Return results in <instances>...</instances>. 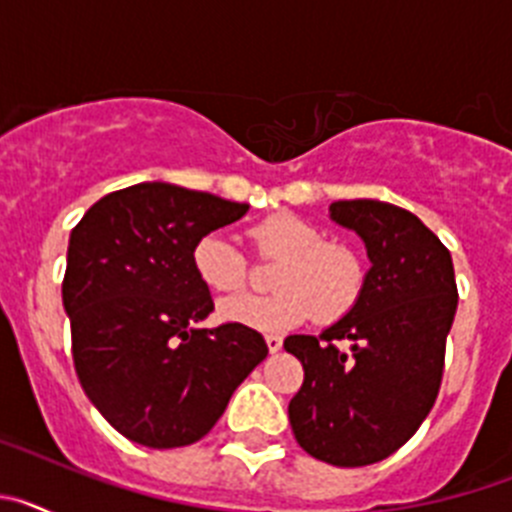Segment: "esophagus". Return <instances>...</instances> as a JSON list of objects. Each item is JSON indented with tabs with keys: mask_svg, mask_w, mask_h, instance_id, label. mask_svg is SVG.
Listing matches in <instances>:
<instances>
[{
	"mask_svg": "<svg viewBox=\"0 0 512 512\" xmlns=\"http://www.w3.org/2000/svg\"><path fill=\"white\" fill-rule=\"evenodd\" d=\"M266 346H269L271 354H277L279 348H282V336H274V333H269V336H264Z\"/></svg>",
	"mask_w": 512,
	"mask_h": 512,
	"instance_id": "obj_1",
	"label": "esophagus"
}]
</instances>
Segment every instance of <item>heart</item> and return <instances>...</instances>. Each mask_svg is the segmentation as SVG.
<instances>
[{"mask_svg": "<svg viewBox=\"0 0 512 512\" xmlns=\"http://www.w3.org/2000/svg\"><path fill=\"white\" fill-rule=\"evenodd\" d=\"M259 259H277L269 271L271 295H241L220 302L230 323L256 330H287L312 312L320 323L343 318L359 302L366 282L361 253L325 235L297 215H271L248 230ZM194 274L212 292H238L248 266L228 235L207 233L192 248Z\"/></svg>", "mask_w": 512, "mask_h": 512, "instance_id": "heart-1", "label": "heart"}]
</instances>
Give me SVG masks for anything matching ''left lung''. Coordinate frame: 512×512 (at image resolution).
Segmentation results:
<instances>
[{
  "label": "left lung",
  "mask_w": 512,
  "mask_h": 512,
  "mask_svg": "<svg viewBox=\"0 0 512 512\" xmlns=\"http://www.w3.org/2000/svg\"><path fill=\"white\" fill-rule=\"evenodd\" d=\"M330 220L356 230L372 269L338 323L284 341L305 369L289 425L315 459L366 467L395 454L431 413L459 295L449 248L413 212L338 200Z\"/></svg>",
  "instance_id": "8db88e82"
}]
</instances>
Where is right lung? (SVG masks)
<instances>
[{"label":"right lung","instance_id":"obj_1","mask_svg":"<svg viewBox=\"0 0 512 512\" xmlns=\"http://www.w3.org/2000/svg\"><path fill=\"white\" fill-rule=\"evenodd\" d=\"M246 212L143 182L94 202L71 230L61 292L76 374L104 420L140 446L200 441L269 354L246 325L197 328L215 305L194 274V243Z\"/></svg>","mask_w":512,"mask_h":512}]
</instances>
